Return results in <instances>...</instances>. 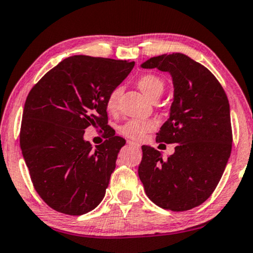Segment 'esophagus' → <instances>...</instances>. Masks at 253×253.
I'll use <instances>...</instances> for the list:
<instances>
[{"instance_id":"esophagus-1","label":"esophagus","mask_w":253,"mask_h":253,"mask_svg":"<svg viewBox=\"0 0 253 253\" xmlns=\"http://www.w3.org/2000/svg\"><path fill=\"white\" fill-rule=\"evenodd\" d=\"M127 144L129 145V146H133V148H136V149H139V148H141V145H139L138 143H136V142H133V141H128V142H127Z\"/></svg>"}]
</instances>
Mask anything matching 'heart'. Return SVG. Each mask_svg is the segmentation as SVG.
<instances>
[{
  "label": "heart",
  "instance_id": "b5f03b06",
  "mask_svg": "<svg viewBox=\"0 0 253 253\" xmlns=\"http://www.w3.org/2000/svg\"><path fill=\"white\" fill-rule=\"evenodd\" d=\"M137 87L149 97L150 100H158L164 92L165 85L163 79L153 74H144L139 76L136 81ZM123 88L120 86L112 88L109 92L107 99H105V109L109 114L115 115L119 109V101L122 96ZM157 127V123L152 119L148 120H129L123 126H120L119 131L128 138L131 139H143L146 134L152 131Z\"/></svg>",
  "mask_w": 253,
  "mask_h": 253
}]
</instances>
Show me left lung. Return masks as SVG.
<instances>
[{
	"mask_svg": "<svg viewBox=\"0 0 253 253\" xmlns=\"http://www.w3.org/2000/svg\"><path fill=\"white\" fill-rule=\"evenodd\" d=\"M168 71L174 82L170 117L157 142L175 143V153L142 146L138 176L151 201L160 208L185 211L213 193L232 151L229 103L223 86L209 69L182 53L163 54L142 65Z\"/></svg>",
	"mask_w": 253,
	"mask_h": 253,
	"instance_id": "1",
	"label": "left lung"
}]
</instances>
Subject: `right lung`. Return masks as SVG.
<instances>
[{"mask_svg": "<svg viewBox=\"0 0 253 253\" xmlns=\"http://www.w3.org/2000/svg\"><path fill=\"white\" fill-rule=\"evenodd\" d=\"M134 66L126 60L69 56L30 89L20 148L34 188L55 211L79 216L104 198L126 143L108 125L105 99ZM88 126L104 131L106 139L95 149L84 139Z\"/></svg>", "mask_w": 253, "mask_h": 253, "instance_id": "right-lung-1", "label": "right lung"}]
</instances>
